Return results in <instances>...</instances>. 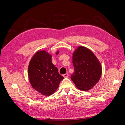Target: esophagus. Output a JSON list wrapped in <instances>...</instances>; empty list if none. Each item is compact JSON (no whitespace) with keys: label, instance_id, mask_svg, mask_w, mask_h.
<instances>
[{"label":"esophagus","instance_id":"obj_1","mask_svg":"<svg viewBox=\"0 0 125 125\" xmlns=\"http://www.w3.org/2000/svg\"><path fill=\"white\" fill-rule=\"evenodd\" d=\"M68 76H69V75H68V74H67V73H66V74L63 75V77L64 78H68Z\"/></svg>","mask_w":125,"mask_h":125}]
</instances>
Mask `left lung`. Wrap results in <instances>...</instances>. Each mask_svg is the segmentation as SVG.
<instances>
[{"label":"left lung","instance_id":"obj_1","mask_svg":"<svg viewBox=\"0 0 125 125\" xmlns=\"http://www.w3.org/2000/svg\"><path fill=\"white\" fill-rule=\"evenodd\" d=\"M74 73L71 80L82 91L93 88L101 77L102 69L99 59L93 52L84 46H78L73 54Z\"/></svg>","mask_w":125,"mask_h":125}]
</instances>
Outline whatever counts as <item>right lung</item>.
<instances>
[{
	"instance_id": "1",
	"label": "right lung",
	"mask_w": 125,
	"mask_h": 125,
	"mask_svg": "<svg viewBox=\"0 0 125 125\" xmlns=\"http://www.w3.org/2000/svg\"><path fill=\"white\" fill-rule=\"evenodd\" d=\"M59 52L55 54L58 55ZM52 55L45 50H39L33 55L28 66V77L32 88L45 96L56 92L63 77L52 62Z\"/></svg>"
}]
</instances>
